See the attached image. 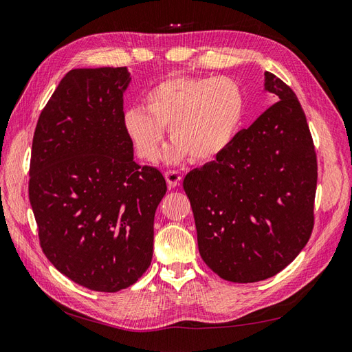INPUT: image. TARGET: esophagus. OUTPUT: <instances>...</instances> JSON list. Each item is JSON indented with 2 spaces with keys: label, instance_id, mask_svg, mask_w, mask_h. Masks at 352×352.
Here are the masks:
<instances>
[{
  "label": "esophagus",
  "instance_id": "34e87169",
  "mask_svg": "<svg viewBox=\"0 0 352 352\" xmlns=\"http://www.w3.org/2000/svg\"><path fill=\"white\" fill-rule=\"evenodd\" d=\"M165 178L169 188H174L179 184V182H182V174H179L178 170H166Z\"/></svg>",
  "mask_w": 352,
  "mask_h": 352
}]
</instances>
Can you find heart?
<instances>
[{
  "label": "heart",
  "instance_id": "heart-1",
  "mask_svg": "<svg viewBox=\"0 0 352 352\" xmlns=\"http://www.w3.org/2000/svg\"><path fill=\"white\" fill-rule=\"evenodd\" d=\"M244 114V94L229 77H174L148 90L146 108L131 107L123 128L137 155L155 162L168 128L174 142L166 151L169 164L210 160L235 137Z\"/></svg>",
  "mask_w": 352,
  "mask_h": 352
}]
</instances>
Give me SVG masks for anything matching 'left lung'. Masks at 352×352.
<instances>
[{
  "mask_svg": "<svg viewBox=\"0 0 352 352\" xmlns=\"http://www.w3.org/2000/svg\"><path fill=\"white\" fill-rule=\"evenodd\" d=\"M265 92L275 104L183 183L201 257L232 283L281 272L314 228L317 156L309 126L296 94L269 71Z\"/></svg>",
  "mask_w": 352,
  "mask_h": 352,
  "instance_id": "1",
  "label": "left lung"
}]
</instances>
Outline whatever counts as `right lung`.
<instances>
[{"label": "right lung", "instance_id": "right-lung-1", "mask_svg": "<svg viewBox=\"0 0 352 352\" xmlns=\"http://www.w3.org/2000/svg\"><path fill=\"white\" fill-rule=\"evenodd\" d=\"M128 68H77L60 80L35 126L30 202L43 253L89 290L114 293L146 272L159 169L133 160L123 128Z\"/></svg>", "mask_w": 352, "mask_h": 352}]
</instances>
